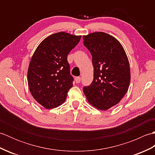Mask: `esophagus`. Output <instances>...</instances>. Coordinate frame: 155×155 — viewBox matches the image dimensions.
<instances>
[{
	"label": "esophagus",
	"mask_w": 155,
	"mask_h": 155,
	"mask_svg": "<svg viewBox=\"0 0 155 155\" xmlns=\"http://www.w3.org/2000/svg\"><path fill=\"white\" fill-rule=\"evenodd\" d=\"M81 78L79 77H77L75 78V81L77 83H79L81 82Z\"/></svg>",
	"instance_id": "obj_1"
}]
</instances>
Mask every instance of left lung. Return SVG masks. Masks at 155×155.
I'll list each match as a JSON object with an SVG mask.
<instances>
[{
	"mask_svg": "<svg viewBox=\"0 0 155 155\" xmlns=\"http://www.w3.org/2000/svg\"><path fill=\"white\" fill-rule=\"evenodd\" d=\"M83 44L92 55L94 78L83 87L88 103L106 110L118 104L127 93L130 81L128 59L117 39L103 32L83 36Z\"/></svg>",
	"mask_w": 155,
	"mask_h": 155,
	"instance_id": "1",
	"label": "left lung"
}]
</instances>
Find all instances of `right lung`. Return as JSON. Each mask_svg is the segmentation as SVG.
<instances>
[{"label":"right lung","instance_id":"obj_1","mask_svg":"<svg viewBox=\"0 0 155 155\" xmlns=\"http://www.w3.org/2000/svg\"><path fill=\"white\" fill-rule=\"evenodd\" d=\"M81 38L64 32L52 34L41 42L32 55L27 74L29 90L47 109L63 103L72 87L67 56Z\"/></svg>","mask_w":155,"mask_h":155}]
</instances>
